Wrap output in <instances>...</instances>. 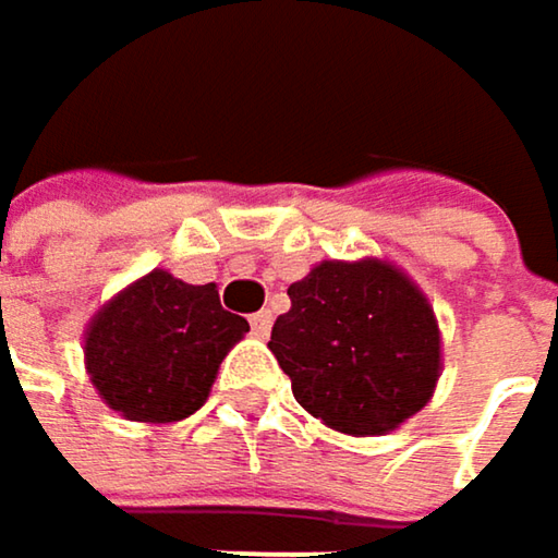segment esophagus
<instances>
[{"mask_svg":"<svg viewBox=\"0 0 558 558\" xmlns=\"http://www.w3.org/2000/svg\"><path fill=\"white\" fill-rule=\"evenodd\" d=\"M252 332L258 336V339H268V332H271V323H275V316H271V310H258L252 319Z\"/></svg>","mask_w":558,"mask_h":558,"instance_id":"obj_1","label":"esophagus"}]
</instances>
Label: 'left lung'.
I'll list each match as a JSON object with an SVG mask.
<instances>
[{"instance_id":"obj_1","label":"left lung","mask_w":558,"mask_h":558,"mask_svg":"<svg viewBox=\"0 0 558 558\" xmlns=\"http://www.w3.org/2000/svg\"><path fill=\"white\" fill-rule=\"evenodd\" d=\"M287 296L268 349L296 403L329 429L381 436L433 400L442 332L403 268L388 258L319 262Z\"/></svg>"}]
</instances>
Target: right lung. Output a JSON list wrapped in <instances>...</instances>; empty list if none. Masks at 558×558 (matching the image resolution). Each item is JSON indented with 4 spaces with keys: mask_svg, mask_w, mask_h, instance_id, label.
Masks as SVG:
<instances>
[{
    "mask_svg": "<svg viewBox=\"0 0 558 558\" xmlns=\"http://www.w3.org/2000/svg\"><path fill=\"white\" fill-rule=\"evenodd\" d=\"M248 323L219 303L216 283H186L165 268L122 287L83 329L89 385L119 416L177 423L196 413Z\"/></svg>",
    "mask_w": 558,
    "mask_h": 558,
    "instance_id": "1",
    "label": "right lung"
}]
</instances>
